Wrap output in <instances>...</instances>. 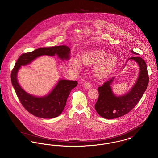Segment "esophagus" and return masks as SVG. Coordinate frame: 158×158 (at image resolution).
<instances>
[{"label":"esophagus","instance_id":"obj_1","mask_svg":"<svg viewBox=\"0 0 158 158\" xmlns=\"http://www.w3.org/2000/svg\"><path fill=\"white\" fill-rule=\"evenodd\" d=\"M84 86L86 89H89L91 88V85L89 84V82H85L84 84Z\"/></svg>","mask_w":158,"mask_h":158}]
</instances>
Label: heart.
<instances>
[{
	"label": "heart",
	"mask_w": 158,
	"mask_h": 158,
	"mask_svg": "<svg viewBox=\"0 0 158 158\" xmlns=\"http://www.w3.org/2000/svg\"><path fill=\"white\" fill-rule=\"evenodd\" d=\"M82 61L84 64H93L96 63L94 72L99 79H105L110 76L116 68L118 61L113 56L109 54L103 49L93 48L84 52L82 56ZM82 63L79 58H74L72 63V67L75 70H79Z\"/></svg>",
	"instance_id": "1"
}]
</instances>
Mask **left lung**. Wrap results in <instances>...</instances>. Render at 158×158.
<instances>
[{
	"label": "left lung",
	"mask_w": 158,
	"mask_h": 158,
	"mask_svg": "<svg viewBox=\"0 0 158 158\" xmlns=\"http://www.w3.org/2000/svg\"><path fill=\"white\" fill-rule=\"evenodd\" d=\"M131 51L135 56L131 57L128 60L134 61L139 67L137 80L128 92L119 96L113 93L111 88L115 77L98 88L99 96L95 104V109L103 118L114 119L129 113L137 105L147 89L148 83L147 65L143 58L137 56L139 55L137 53L133 50Z\"/></svg>",
	"instance_id": "1"
}]
</instances>
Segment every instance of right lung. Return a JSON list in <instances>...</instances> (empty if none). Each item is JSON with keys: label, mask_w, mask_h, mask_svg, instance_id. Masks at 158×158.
Segmentation results:
<instances>
[{"label": "right lung", "mask_w": 158, "mask_h": 158, "mask_svg": "<svg viewBox=\"0 0 158 158\" xmlns=\"http://www.w3.org/2000/svg\"><path fill=\"white\" fill-rule=\"evenodd\" d=\"M70 49L66 45L40 48L19 56L11 73V82L23 107L33 115L44 119L54 118L61 114L65 107L70 91L77 85L76 81L60 79L51 91L37 97L24 91L19 85L17 75L21 66L28 65L37 57L56 56L62 61L70 59Z\"/></svg>", "instance_id": "right-lung-1"}]
</instances>
